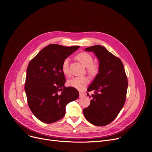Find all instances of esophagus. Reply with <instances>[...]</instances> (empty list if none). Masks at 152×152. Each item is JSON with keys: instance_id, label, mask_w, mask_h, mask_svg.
Returning <instances> with one entry per match:
<instances>
[{"instance_id": "obj_1", "label": "esophagus", "mask_w": 152, "mask_h": 152, "mask_svg": "<svg viewBox=\"0 0 152 152\" xmlns=\"http://www.w3.org/2000/svg\"><path fill=\"white\" fill-rule=\"evenodd\" d=\"M85 96V94H83V93H81L80 92L79 93V98H82V97H84Z\"/></svg>"}]
</instances>
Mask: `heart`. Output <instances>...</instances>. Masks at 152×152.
<instances>
[{
  "label": "heart",
  "mask_w": 152,
  "mask_h": 152,
  "mask_svg": "<svg viewBox=\"0 0 152 152\" xmlns=\"http://www.w3.org/2000/svg\"><path fill=\"white\" fill-rule=\"evenodd\" d=\"M77 59L80 61L83 65L87 67V71L91 75H95L99 71V66L96 64H93V58L92 56L86 52H81L77 54L76 56ZM69 61L68 58H65L63 60L61 65V69L64 75L69 77L70 76L69 69ZM89 83V79L86 76H80L73 77L69 79L67 81V84L73 87L78 90H83L87 84Z\"/></svg>",
  "instance_id": "obj_1"
}]
</instances>
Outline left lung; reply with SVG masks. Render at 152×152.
I'll return each mask as SVG.
<instances>
[{
	"mask_svg": "<svg viewBox=\"0 0 152 152\" xmlns=\"http://www.w3.org/2000/svg\"><path fill=\"white\" fill-rule=\"evenodd\" d=\"M84 50L94 52L99 60V68L87 89L89 92L94 91L93 99L90 105L83 110V113L91 124L104 126L114 120L124 105L127 79L121 60L105 47L96 45Z\"/></svg>",
	"mask_w": 152,
	"mask_h": 152,
	"instance_id": "left-lung-1",
	"label": "left lung"
}]
</instances>
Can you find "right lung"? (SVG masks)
Masks as SVG:
<instances>
[{
  "label": "right lung",
  "mask_w": 152,
  "mask_h": 152,
  "mask_svg": "<svg viewBox=\"0 0 152 152\" xmlns=\"http://www.w3.org/2000/svg\"><path fill=\"white\" fill-rule=\"evenodd\" d=\"M79 48L50 44L29 63L25 86L28 103L32 113L43 123L58 121L65 116L68 103L79 97L75 88L64 86L66 80L61 69L63 60Z\"/></svg>",
  "instance_id": "add662e5"
}]
</instances>
